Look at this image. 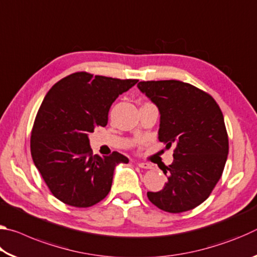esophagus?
Wrapping results in <instances>:
<instances>
[{
  "instance_id": "1",
  "label": "esophagus",
  "mask_w": 257,
  "mask_h": 257,
  "mask_svg": "<svg viewBox=\"0 0 257 257\" xmlns=\"http://www.w3.org/2000/svg\"><path fill=\"white\" fill-rule=\"evenodd\" d=\"M137 165L142 169H152V165L149 163H145V162H138Z\"/></svg>"
}]
</instances>
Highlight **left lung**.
<instances>
[{"instance_id": "8db88e82", "label": "left lung", "mask_w": 257, "mask_h": 257, "mask_svg": "<svg viewBox=\"0 0 257 257\" xmlns=\"http://www.w3.org/2000/svg\"><path fill=\"white\" fill-rule=\"evenodd\" d=\"M156 106L161 119L159 141L175 145L168 182L147 197L161 210H193L210 196L222 176L229 141L222 111L210 94L179 80L141 81L137 85Z\"/></svg>"}]
</instances>
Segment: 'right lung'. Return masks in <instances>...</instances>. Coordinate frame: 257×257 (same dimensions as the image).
I'll return each mask as SVG.
<instances>
[{
	"instance_id": "add662e5",
	"label": "right lung",
	"mask_w": 257,
	"mask_h": 257,
	"mask_svg": "<svg viewBox=\"0 0 257 257\" xmlns=\"http://www.w3.org/2000/svg\"><path fill=\"white\" fill-rule=\"evenodd\" d=\"M137 79L94 76L64 77L46 94L34 121L30 152L53 196L75 207L93 206L111 190L116 164L124 155H93L88 134L107 124L112 103Z\"/></svg>"
}]
</instances>
